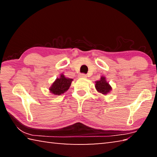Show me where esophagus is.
I'll list each match as a JSON object with an SVG mask.
<instances>
[{"label": "esophagus", "instance_id": "1", "mask_svg": "<svg viewBox=\"0 0 157 157\" xmlns=\"http://www.w3.org/2000/svg\"><path fill=\"white\" fill-rule=\"evenodd\" d=\"M78 77H79V78H86V74L82 73V74H79Z\"/></svg>", "mask_w": 157, "mask_h": 157}]
</instances>
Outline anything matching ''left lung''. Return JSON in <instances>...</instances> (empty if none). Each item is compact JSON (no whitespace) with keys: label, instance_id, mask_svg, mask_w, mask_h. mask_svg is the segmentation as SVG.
Masks as SVG:
<instances>
[{"label":"left lung","instance_id":"1","mask_svg":"<svg viewBox=\"0 0 157 157\" xmlns=\"http://www.w3.org/2000/svg\"><path fill=\"white\" fill-rule=\"evenodd\" d=\"M95 86L97 91L103 95L107 94L111 91V86L106 80L105 77H101L100 80L95 82Z\"/></svg>","mask_w":157,"mask_h":157}]
</instances>
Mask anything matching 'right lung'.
Instances as JSON below:
<instances>
[{
    "instance_id": "obj_1",
    "label": "right lung",
    "mask_w": 157,
    "mask_h": 157,
    "mask_svg": "<svg viewBox=\"0 0 157 157\" xmlns=\"http://www.w3.org/2000/svg\"><path fill=\"white\" fill-rule=\"evenodd\" d=\"M72 81L73 79L66 78L63 74H61L60 78H57L56 80L52 83V86L50 87V92H51L54 95H62L66 91H68Z\"/></svg>"
}]
</instances>
